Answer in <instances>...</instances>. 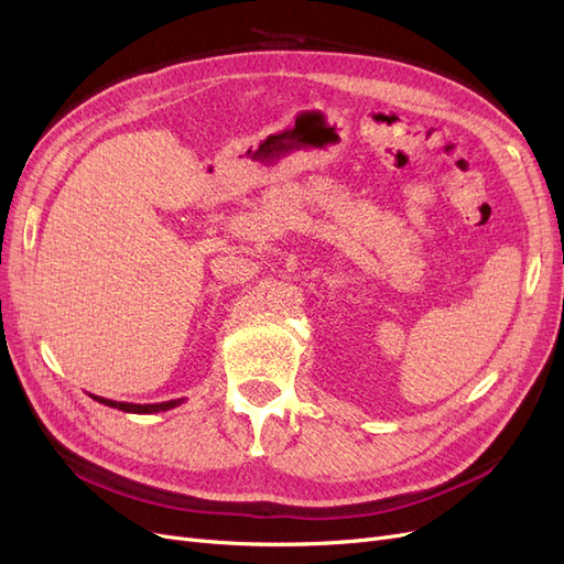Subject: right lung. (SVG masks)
Masks as SVG:
<instances>
[{"label": "right lung", "mask_w": 564, "mask_h": 564, "mask_svg": "<svg viewBox=\"0 0 564 564\" xmlns=\"http://www.w3.org/2000/svg\"><path fill=\"white\" fill-rule=\"evenodd\" d=\"M96 402L106 404V406H112V409H119V412H129V414H158V412H169V409H174L178 404H183L185 400L178 398V400H169V402H155V404H133V402H117V400H108V398H98V395H91Z\"/></svg>", "instance_id": "add662e5"}]
</instances>
